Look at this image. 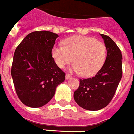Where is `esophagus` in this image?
<instances>
[{
    "instance_id": "obj_1",
    "label": "esophagus",
    "mask_w": 134,
    "mask_h": 134,
    "mask_svg": "<svg viewBox=\"0 0 134 134\" xmlns=\"http://www.w3.org/2000/svg\"><path fill=\"white\" fill-rule=\"evenodd\" d=\"M65 77H66V79H69V78H70L71 77V75L70 74H66V75H65Z\"/></svg>"
}]
</instances>
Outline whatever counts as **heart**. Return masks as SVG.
<instances>
[{"label":"heart","instance_id":"1","mask_svg":"<svg viewBox=\"0 0 134 134\" xmlns=\"http://www.w3.org/2000/svg\"><path fill=\"white\" fill-rule=\"evenodd\" d=\"M52 55L60 68H63L74 60L75 63L72 70L83 77H90L103 65L107 57V48L104 43L94 38L76 36L66 39L64 46H54Z\"/></svg>","mask_w":134,"mask_h":134}]
</instances>
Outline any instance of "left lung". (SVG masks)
<instances>
[{
	"mask_svg": "<svg viewBox=\"0 0 134 134\" xmlns=\"http://www.w3.org/2000/svg\"><path fill=\"white\" fill-rule=\"evenodd\" d=\"M100 36L107 51L105 62L94 76L80 80V86L74 94L77 104L89 110H100L110 103L123 73L121 50L110 37Z\"/></svg>",
	"mask_w": 134,
	"mask_h": 134,
	"instance_id": "obj_1",
	"label": "left lung"
}]
</instances>
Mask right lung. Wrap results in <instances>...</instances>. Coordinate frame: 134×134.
<instances>
[{
	"label": "right lung",
	"instance_id": "1",
	"mask_svg": "<svg viewBox=\"0 0 134 134\" xmlns=\"http://www.w3.org/2000/svg\"><path fill=\"white\" fill-rule=\"evenodd\" d=\"M58 37L48 31H36L16 48L11 76L18 98L27 107L38 108L47 104L58 85L65 81V72L52 57Z\"/></svg>",
	"mask_w": 134,
	"mask_h": 134
}]
</instances>
